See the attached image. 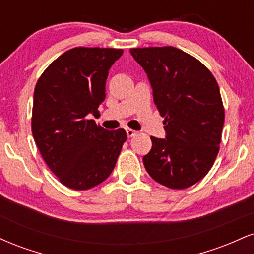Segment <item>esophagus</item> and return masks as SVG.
I'll list each match as a JSON object with an SVG mask.
<instances>
[{"label": "esophagus", "instance_id": "esophagus-1", "mask_svg": "<svg viewBox=\"0 0 254 254\" xmlns=\"http://www.w3.org/2000/svg\"><path fill=\"white\" fill-rule=\"evenodd\" d=\"M136 133H137V131H135V130L129 129V127H127V137H132V136H135Z\"/></svg>", "mask_w": 254, "mask_h": 254}]
</instances>
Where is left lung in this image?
Wrapping results in <instances>:
<instances>
[{"instance_id": "left-lung-1", "label": "left lung", "mask_w": 254, "mask_h": 254, "mask_svg": "<svg viewBox=\"0 0 254 254\" xmlns=\"http://www.w3.org/2000/svg\"><path fill=\"white\" fill-rule=\"evenodd\" d=\"M130 52L147 72L167 133L165 139L150 137L145 170L166 188H190L206 176L220 150L224 107L216 78L197 58L173 46Z\"/></svg>"}]
</instances>
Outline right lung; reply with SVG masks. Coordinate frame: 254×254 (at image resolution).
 Returning a JSON list of instances; mask_svg holds the SVG:
<instances>
[{
	"mask_svg": "<svg viewBox=\"0 0 254 254\" xmlns=\"http://www.w3.org/2000/svg\"><path fill=\"white\" fill-rule=\"evenodd\" d=\"M122 49H70L38 78L32 133L42 157L63 185L83 191L106 180L127 141L124 129L105 130L88 118L106 98V78Z\"/></svg>",
	"mask_w": 254,
	"mask_h": 254,
	"instance_id": "right-lung-1",
	"label": "right lung"
}]
</instances>
